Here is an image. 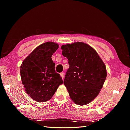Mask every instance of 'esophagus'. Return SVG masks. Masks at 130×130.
I'll use <instances>...</instances> for the list:
<instances>
[{
  "mask_svg": "<svg viewBox=\"0 0 130 130\" xmlns=\"http://www.w3.org/2000/svg\"><path fill=\"white\" fill-rule=\"evenodd\" d=\"M60 76H61V78H62V79L63 80V78H64V74H63V73H60Z\"/></svg>",
  "mask_w": 130,
  "mask_h": 130,
  "instance_id": "1",
  "label": "esophagus"
}]
</instances>
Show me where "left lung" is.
<instances>
[{
  "mask_svg": "<svg viewBox=\"0 0 130 130\" xmlns=\"http://www.w3.org/2000/svg\"><path fill=\"white\" fill-rule=\"evenodd\" d=\"M69 68L63 84L75 104L84 106L94 99L103 87L107 70L97 52L88 44L77 42L62 45Z\"/></svg>",
  "mask_w": 130,
  "mask_h": 130,
  "instance_id": "1",
  "label": "left lung"
}]
</instances>
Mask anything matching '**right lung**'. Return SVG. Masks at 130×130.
Masks as SVG:
<instances>
[{"label": "right lung", "mask_w": 130, "mask_h": 130, "mask_svg": "<svg viewBox=\"0 0 130 130\" xmlns=\"http://www.w3.org/2000/svg\"><path fill=\"white\" fill-rule=\"evenodd\" d=\"M59 45L54 42L43 43L35 48L24 59L20 67L22 84L27 94L37 102L51 99L59 85L63 83L55 71L52 55Z\"/></svg>", "instance_id": "right-lung-1"}]
</instances>
